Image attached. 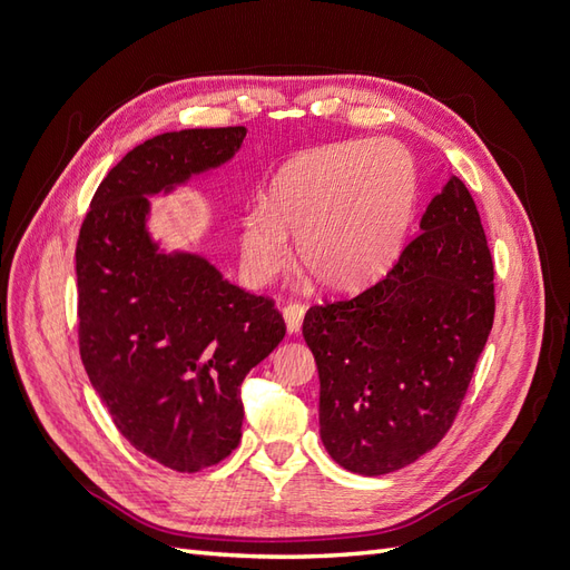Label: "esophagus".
Listing matches in <instances>:
<instances>
[{
    "instance_id": "1",
    "label": "esophagus",
    "mask_w": 570,
    "mask_h": 570,
    "mask_svg": "<svg viewBox=\"0 0 570 570\" xmlns=\"http://www.w3.org/2000/svg\"><path fill=\"white\" fill-rule=\"evenodd\" d=\"M304 314H306V308H304V304H287L285 308H283V318H285V325H287V333L289 335H297L299 331H302V321H304Z\"/></svg>"
}]
</instances>
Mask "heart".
Here are the masks:
<instances>
[{
    "mask_svg": "<svg viewBox=\"0 0 570 570\" xmlns=\"http://www.w3.org/2000/svg\"><path fill=\"white\" fill-rule=\"evenodd\" d=\"M411 154L392 140H350L308 149L273 176L264 204L239 218V268L254 287L289 262L327 289L347 292L385 273L416 206Z\"/></svg>",
    "mask_w": 570,
    "mask_h": 570,
    "instance_id": "1",
    "label": "heart"
}]
</instances>
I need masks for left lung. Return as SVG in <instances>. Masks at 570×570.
Segmentation results:
<instances>
[{
  "mask_svg": "<svg viewBox=\"0 0 570 570\" xmlns=\"http://www.w3.org/2000/svg\"><path fill=\"white\" fill-rule=\"evenodd\" d=\"M383 281L312 306L302 333L321 381V440L342 469L385 475L446 435L494 321V266L456 176Z\"/></svg>",
  "mask_w": 570,
  "mask_h": 570,
  "instance_id": "obj_1",
  "label": "left lung"
}]
</instances>
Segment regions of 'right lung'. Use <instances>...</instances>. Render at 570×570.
I'll list each match as a JSON object with an SVG mask.
<instances>
[{"label":"right lung","instance_id":"1","mask_svg":"<svg viewBox=\"0 0 570 570\" xmlns=\"http://www.w3.org/2000/svg\"><path fill=\"white\" fill-rule=\"evenodd\" d=\"M245 135L193 128L137 145L97 187L76 247L82 366L120 435L180 473L239 444V385L285 321L204 256L164 252L147 228L149 197L230 161Z\"/></svg>","mask_w":570,"mask_h":570}]
</instances>
